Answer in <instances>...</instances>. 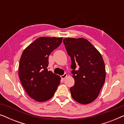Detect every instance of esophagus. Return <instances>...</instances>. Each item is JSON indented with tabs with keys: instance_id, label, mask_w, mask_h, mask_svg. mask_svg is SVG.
<instances>
[{
	"instance_id": "esophagus-1",
	"label": "esophagus",
	"mask_w": 124,
	"mask_h": 124,
	"mask_svg": "<svg viewBox=\"0 0 124 124\" xmlns=\"http://www.w3.org/2000/svg\"><path fill=\"white\" fill-rule=\"evenodd\" d=\"M67 77V73H65L64 74H63V75H62V76H61V78H62V79H65L66 77Z\"/></svg>"
}]
</instances>
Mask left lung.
I'll use <instances>...</instances> for the list:
<instances>
[{"instance_id":"left-lung-1","label":"left lung","mask_w":124,"mask_h":124,"mask_svg":"<svg viewBox=\"0 0 124 124\" xmlns=\"http://www.w3.org/2000/svg\"><path fill=\"white\" fill-rule=\"evenodd\" d=\"M63 42L70 56L74 85L70 88L74 100L89 104L98 97L106 79L105 64L101 54L86 39L67 38ZM78 69L75 70L77 66Z\"/></svg>"}]
</instances>
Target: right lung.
<instances>
[{"label":"right lung","mask_w":124,"mask_h":124,"mask_svg":"<svg viewBox=\"0 0 124 124\" xmlns=\"http://www.w3.org/2000/svg\"><path fill=\"white\" fill-rule=\"evenodd\" d=\"M62 40V37H40L22 54L18 67L20 81L27 94L37 101L51 99L60 84V76L48 70L47 67L49 55Z\"/></svg>","instance_id":"obj_1"}]
</instances>
